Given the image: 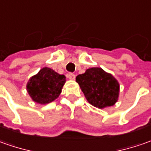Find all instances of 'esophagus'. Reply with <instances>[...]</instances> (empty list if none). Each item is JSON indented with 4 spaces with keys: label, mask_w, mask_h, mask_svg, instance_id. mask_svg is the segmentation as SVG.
I'll list each match as a JSON object with an SVG mask.
<instances>
[{
    "label": "esophagus",
    "mask_w": 151,
    "mask_h": 151,
    "mask_svg": "<svg viewBox=\"0 0 151 151\" xmlns=\"http://www.w3.org/2000/svg\"><path fill=\"white\" fill-rule=\"evenodd\" d=\"M68 78L70 79V80H75V78H76V75L73 73H69Z\"/></svg>",
    "instance_id": "obj_1"
}]
</instances>
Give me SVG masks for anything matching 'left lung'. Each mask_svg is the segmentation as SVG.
I'll use <instances>...</instances> for the list:
<instances>
[{
    "mask_svg": "<svg viewBox=\"0 0 151 151\" xmlns=\"http://www.w3.org/2000/svg\"><path fill=\"white\" fill-rule=\"evenodd\" d=\"M76 79L88 102L93 106L104 109L114 106L118 101L120 84L102 68H89Z\"/></svg>",
    "mask_w": 151,
    "mask_h": 151,
    "instance_id": "8db88e82",
    "label": "left lung"
}]
</instances>
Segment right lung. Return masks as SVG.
<instances>
[{
	"instance_id": "obj_1",
	"label": "right lung",
	"mask_w": 151,
	"mask_h": 151,
	"mask_svg": "<svg viewBox=\"0 0 151 151\" xmlns=\"http://www.w3.org/2000/svg\"><path fill=\"white\" fill-rule=\"evenodd\" d=\"M65 83V76L54 70L44 67L31 76L26 85V91L32 101L45 105L58 98Z\"/></svg>"
}]
</instances>
